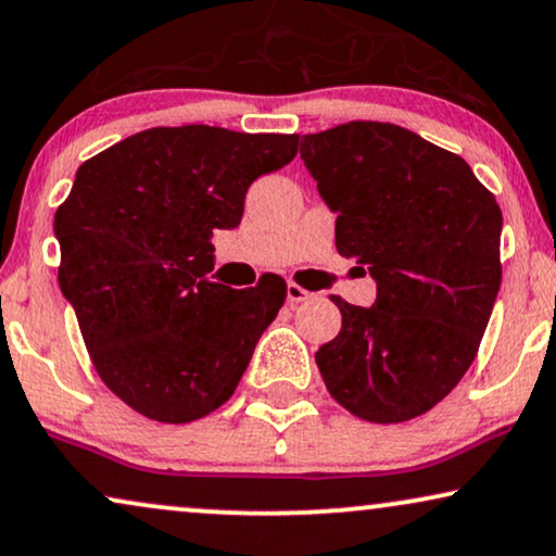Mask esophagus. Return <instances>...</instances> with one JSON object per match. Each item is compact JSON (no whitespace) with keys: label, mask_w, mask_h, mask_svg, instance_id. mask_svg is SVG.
Segmentation results:
<instances>
[{"label":"esophagus","mask_w":556,"mask_h":556,"mask_svg":"<svg viewBox=\"0 0 556 556\" xmlns=\"http://www.w3.org/2000/svg\"><path fill=\"white\" fill-rule=\"evenodd\" d=\"M309 298H313V292H307L305 287H300V285H294V282L287 285V300H290L292 305H298V302H307Z\"/></svg>","instance_id":"34e87169"}]
</instances>
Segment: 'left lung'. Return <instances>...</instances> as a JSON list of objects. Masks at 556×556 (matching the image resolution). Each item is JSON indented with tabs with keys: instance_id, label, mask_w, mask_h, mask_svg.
<instances>
[{
	"instance_id": "obj_1",
	"label": "left lung",
	"mask_w": 556,
	"mask_h": 556,
	"mask_svg": "<svg viewBox=\"0 0 556 556\" xmlns=\"http://www.w3.org/2000/svg\"><path fill=\"white\" fill-rule=\"evenodd\" d=\"M300 157L338 213V254L376 279L371 307L332 294L343 325L315 353L325 387L376 425L419 417L457 387L491 320L498 203L463 157L396 124L305 135Z\"/></svg>"
}]
</instances>
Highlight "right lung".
<instances>
[{
	"label": "right lung",
	"instance_id": "right-lung-1",
	"mask_svg": "<svg viewBox=\"0 0 556 556\" xmlns=\"http://www.w3.org/2000/svg\"><path fill=\"white\" fill-rule=\"evenodd\" d=\"M298 142L154 127L78 167L55 211L58 282L101 381L147 419L185 425L226 404L285 305L277 274L249 290L208 279L211 236L241 224L249 185Z\"/></svg>",
	"mask_w": 556,
	"mask_h": 556
}]
</instances>
